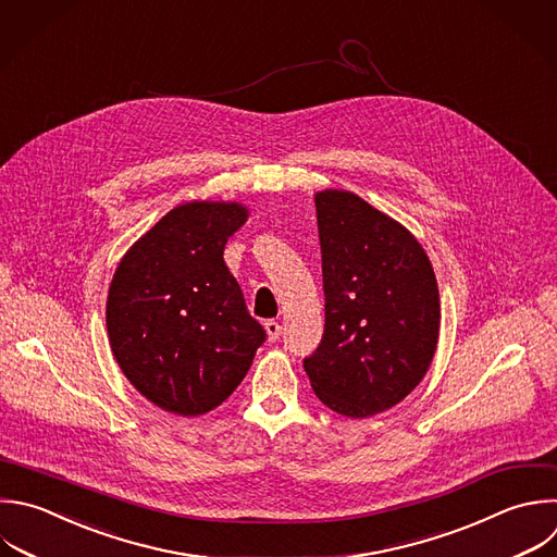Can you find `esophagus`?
I'll return each instance as SVG.
<instances>
[{
  "instance_id": "esophagus-1",
  "label": "esophagus",
  "mask_w": 557,
  "mask_h": 557,
  "mask_svg": "<svg viewBox=\"0 0 557 557\" xmlns=\"http://www.w3.org/2000/svg\"><path fill=\"white\" fill-rule=\"evenodd\" d=\"M265 333H268L270 342H276L281 337V324L276 320H268L265 322Z\"/></svg>"
}]
</instances>
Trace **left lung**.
Instances as JSON below:
<instances>
[{"label": "left lung", "mask_w": 557, "mask_h": 557, "mask_svg": "<svg viewBox=\"0 0 557 557\" xmlns=\"http://www.w3.org/2000/svg\"><path fill=\"white\" fill-rule=\"evenodd\" d=\"M324 333L305 359L315 396L368 418L426 374L440 335V292L418 239L350 191L315 194Z\"/></svg>", "instance_id": "left-lung-1"}]
</instances>
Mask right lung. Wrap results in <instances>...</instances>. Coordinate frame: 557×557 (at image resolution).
<instances>
[{
	"instance_id": "obj_1",
	"label": "right lung",
	"mask_w": 557,
	"mask_h": 557,
	"mask_svg": "<svg viewBox=\"0 0 557 557\" xmlns=\"http://www.w3.org/2000/svg\"><path fill=\"white\" fill-rule=\"evenodd\" d=\"M246 220L237 202L181 205L133 244L111 281V350L165 411L200 416L222 405L265 342L224 263V246Z\"/></svg>"
}]
</instances>
